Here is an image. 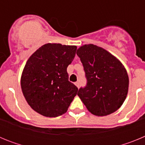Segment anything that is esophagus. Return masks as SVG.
<instances>
[{"label":"esophagus","mask_w":145,"mask_h":145,"mask_svg":"<svg viewBox=\"0 0 145 145\" xmlns=\"http://www.w3.org/2000/svg\"><path fill=\"white\" fill-rule=\"evenodd\" d=\"M75 85L76 86L78 87V88H79V86H80V85H79V82H75Z\"/></svg>","instance_id":"1"}]
</instances>
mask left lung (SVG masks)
<instances>
[{"mask_svg":"<svg viewBox=\"0 0 145 145\" xmlns=\"http://www.w3.org/2000/svg\"><path fill=\"white\" fill-rule=\"evenodd\" d=\"M87 84L78 92L88 110L105 116L118 110L127 97L129 76L123 64L103 48L86 44L77 50Z\"/></svg>","mask_w":145,"mask_h":145,"instance_id":"obj_1","label":"left lung"}]
</instances>
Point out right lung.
Segmentation results:
<instances>
[{"label": "right lung", "mask_w": 145, "mask_h": 145, "mask_svg": "<svg viewBox=\"0 0 145 145\" xmlns=\"http://www.w3.org/2000/svg\"><path fill=\"white\" fill-rule=\"evenodd\" d=\"M76 49V46L46 43L28 59L22 73L21 87L33 110L50 118L67 111L78 91L68 80L67 72Z\"/></svg>", "instance_id": "1"}]
</instances>
